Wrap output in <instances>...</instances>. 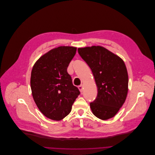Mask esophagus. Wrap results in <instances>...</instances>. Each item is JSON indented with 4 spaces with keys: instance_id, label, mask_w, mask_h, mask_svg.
Segmentation results:
<instances>
[{
    "instance_id": "34e87169",
    "label": "esophagus",
    "mask_w": 155,
    "mask_h": 155,
    "mask_svg": "<svg viewBox=\"0 0 155 155\" xmlns=\"http://www.w3.org/2000/svg\"><path fill=\"white\" fill-rule=\"evenodd\" d=\"M78 88H79V90H80V91L81 92H82V91H83V85H79L78 86Z\"/></svg>"
}]
</instances>
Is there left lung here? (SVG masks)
Masks as SVG:
<instances>
[{"instance_id": "1", "label": "left lung", "mask_w": 155, "mask_h": 155, "mask_svg": "<svg viewBox=\"0 0 155 155\" xmlns=\"http://www.w3.org/2000/svg\"><path fill=\"white\" fill-rule=\"evenodd\" d=\"M78 51L90 68L98 88L96 99L90 103L93 114L103 120L114 117L124 104L128 90V75L124 61L99 46Z\"/></svg>"}]
</instances>
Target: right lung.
I'll list each match as a JSON object with an SVG mask.
<instances>
[{
  "label": "right lung",
  "instance_id": "obj_1",
  "mask_svg": "<svg viewBox=\"0 0 155 155\" xmlns=\"http://www.w3.org/2000/svg\"><path fill=\"white\" fill-rule=\"evenodd\" d=\"M76 48L60 46L41 56L31 73L30 85L34 100L41 113L53 120L68 115L78 95L67 68Z\"/></svg>",
  "mask_w": 155,
  "mask_h": 155
}]
</instances>
